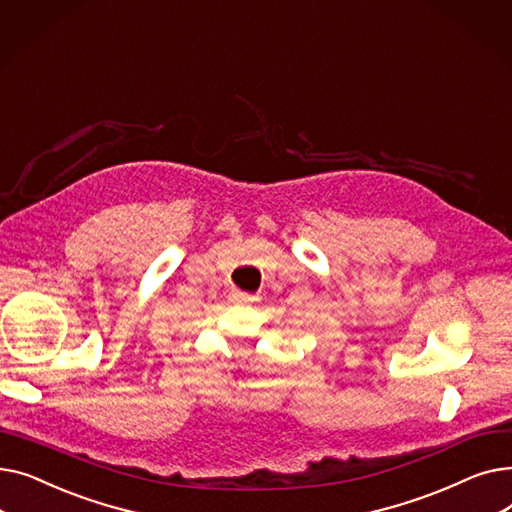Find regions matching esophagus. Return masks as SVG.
<instances>
[{
	"mask_svg": "<svg viewBox=\"0 0 512 512\" xmlns=\"http://www.w3.org/2000/svg\"><path fill=\"white\" fill-rule=\"evenodd\" d=\"M253 301H255V297L249 292H240V290L232 292V303H236V305H247V303H253Z\"/></svg>",
	"mask_w": 512,
	"mask_h": 512,
	"instance_id": "1",
	"label": "esophagus"
}]
</instances>
